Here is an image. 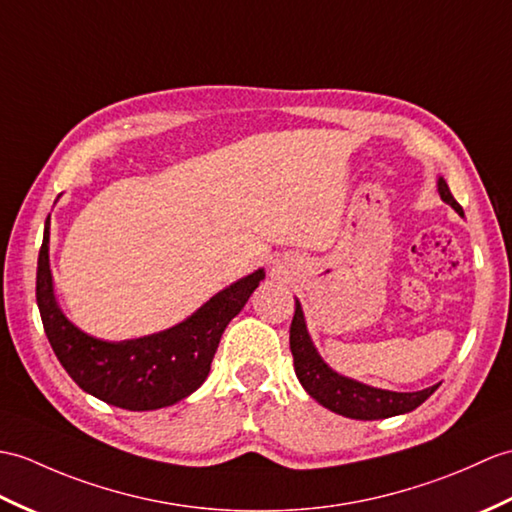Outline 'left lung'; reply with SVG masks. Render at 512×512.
<instances>
[{
    "label": "left lung",
    "mask_w": 512,
    "mask_h": 512,
    "mask_svg": "<svg viewBox=\"0 0 512 512\" xmlns=\"http://www.w3.org/2000/svg\"><path fill=\"white\" fill-rule=\"evenodd\" d=\"M438 194L454 209L458 216H465V211L451 196L445 178H438ZM294 318L290 325V351L294 358V371L299 377L301 386L307 390V395L316 399L320 406L327 410L342 414L347 419H360V421H375V419H388L397 417V414L412 412L419 408L421 403L432 395L438 388L430 386L417 392H395L384 388H373L368 384L358 382V379L344 377L334 371L316 351L314 342L310 338V331L305 325L303 307L299 299L294 301Z\"/></svg>",
    "instance_id": "8db88e82"
}]
</instances>
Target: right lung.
Segmentation results:
<instances>
[{
    "label": "right lung",
    "mask_w": 512,
    "mask_h": 512,
    "mask_svg": "<svg viewBox=\"0 0 512 512\" xmlns=\"http://www.w3.org/2000/svg\"><path fill=\"white\" fill-rule=\"evenodd\" d=\"M266 277L264 268L213 294L183 323L144 338L111 342L85 334L56 303L50 270V216L37 266V305L45 336L74 382L111 406L144 412L174 406L205 382L224 329Z\"/></svg>",
    "instance_id": "add662e5"
}]
</instances>
